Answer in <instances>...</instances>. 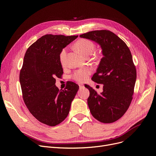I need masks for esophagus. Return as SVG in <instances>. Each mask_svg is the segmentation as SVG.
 Here are the masks:
<instances>
[{
	"label": "esophagus",
	"mask_w": 156,
	"mask_h": 156,
	"mask_svg": "<svg viewBox=\"0 0 156 156\" xmlns=\"http://www.w3.org/2000/svg\"><path fill=\"white\" fill-rule=\"evenodd\" d=\"M79 87H80V88H83L85 87L83 84H79Z\"/></svg>",
	"instance_id": "34e87169"
}]
</instances>
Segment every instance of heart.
Listing matches in <instances>:
<instances>
[{"label": "heart", "instance_id": "1", "mask_svg": "<svg viewBox=\"0 0 156 156\" xmlns=\"http://www.w3.org/2000/svg\"><path fill=\"white\" fill-rule=\"evenodd\" d=\"M75 47L85 57H88L92 55L94 52L95 49V45L92 41L88 39L83 38L80 39L77 41L75 44ZM66 54L67 49L66 48H63L59 55V59L62 65L65 64ZM91 73L92 70L90 68H87L84 69H81L76 71L73 74L72 78L77 81V82L82 83L88 79V76L90 75Z\"/></svg>", "mask_w": 156, "mask_h": 156}]
</instances>
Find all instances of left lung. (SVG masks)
<instances>
[{"label":"left lung","instance_id":"obj_1","mask_svg":"<svg viewBox=\"0 0 156 156\" xmlns=\"http://www.w3.org/2000/svg\"><path fill=\"white\" fill-rule=\"evenodd\" d=\"M102 48L103 57L92 80L104 85L98 94L88 85L87 103L92 116L104 123H111L124 115L133 99L136 71L126 44L109 30H95L80 35Z\"/></svg>","mask_w":156,"mask_h":156}]
</instances>
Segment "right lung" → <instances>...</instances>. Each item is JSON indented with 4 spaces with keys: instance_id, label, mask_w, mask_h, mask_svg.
<instances>
[{
    "instance_id": "add662e5",
    "label": "right lung",
    "mask_w": 156,
    "mask_h": 156,
    "mask_svg": "<svg viewBox=\"0 0 156 156\" xmlns=\"http://www.w3.org/2000/svg\"><path fill=\"white\" fill-rule=\"evenodd\" d=\"M77 37L44 35L24 55L20 74L23 100L32 115L47 125L54 126L66 119L79 89L71 81L61 90L55 85V78L63 73L60 53Z\"/></svg>"
}]
</instances>
